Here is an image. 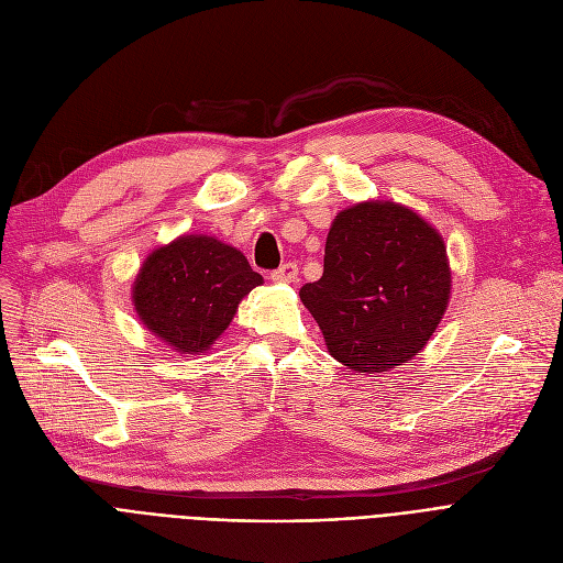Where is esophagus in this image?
<instances>
[{"instance_id": "esophagus-1", "label": "esophagus", "mask_w": 563, "mask_h": 563, "mask_svg": "<svg viewBox=\"0 0 563 563\" xmlns=\"http://www.w3.org/2000/svg\"><path fill=\"white\" fill-rule=\"evenodd\" d=\"M272 278H274L276 283H297V280H299V266L294 264V262H287V264L280 266V269H276V272L272 274Z\"/></svg>"}]
</instances>
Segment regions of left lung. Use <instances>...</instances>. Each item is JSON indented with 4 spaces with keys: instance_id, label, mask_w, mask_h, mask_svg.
I'll return each mask as SVG.
<instances>
[{
    "instance_id": "left-lung-1",
    "label": "left lung",
    "mask_w": 563,
    "mask_h": 563,
    "mask_svg": "<svg viewBox=\"0 0 563 563\" xmlns=\"http://www.w3.org/2000/svg\"><path fill=\"white\" fill-rule=\"evenodd\" d=\"M299 297L338 363L386 374L418 356L450 306L448 246L401 202H356L333 219L323 274Z\"/></svg>"
}]
</instances>
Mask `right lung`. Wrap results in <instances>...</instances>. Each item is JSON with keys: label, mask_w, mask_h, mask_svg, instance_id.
I'll list each match as a JSON object with an SVG mask.
<instances>
[{"label": "right lung", "mask_w": 563, "mask_h": 563, "mask_svg": "<svg viewBox=\"0 0 563 563\" xmlns=\"http://www.w3.org/2000/svg\"><path fill=\"white\" fill-rule=\"evenodd\" d=\"M246 255L212 234H180L147 253L132 283L139 321L185 358L202 356L262 285Z\"/></svg>", "instance_id": "1"}]
</instances>
